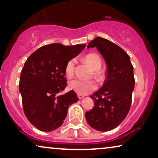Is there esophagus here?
Returning a JSON list of instances; mask_svg holds the SVG:
<instances>
[{"mask_svg": "<svg viewBox=\"0 0 158 158\" xmlns=\"http://www.w3.org/2000/svg\"><path fill=\"white\" fill-rule=\"evenodd\" d=\"M77 97H78L79 99H82L84 97V96H83V95H81V94H77Z\"/></svg>", "mask_w": 158, "mask_h": 158, "instance_id": "1", "label": "esophagus"}]
</instances>
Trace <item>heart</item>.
<instances>
[{"instance_id": "heart-1", "label": "heart", "mask_w": 158, "mask_h": 158, "mask_svg": "<svg viewBox=\"0 0 158 158\" xmlns=\"http://www.w3.org/2000/svg\"><path fill=\"white\" fill-rule=\"evenodd\" d=\"M84 60L93 70H96V73H95L96 76L98 78H100L101 75L98 70H100L102 65L101 58L95 54H89L85 56ZM75 63H76V60L75 58H73L67 62L65 68H64V73L67 77H71L74 74ZM68 86L71 90H75L77 94H86L92 90H96L97 84L94 81H86L78 78H75L69 82Z\"/></svg>"}]
</instances>
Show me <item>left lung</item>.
I'll return each instance as SVG.
<instances>
[{"instance_id":"8db88e82","label":"left lung","mask_w":158,"mask_h":158,"mask_svg":"<svg viewBox=\"0 0 158 158\" xmlns=\"http://www.w3.org/2000/svg\"><path fill=\"white\" fill-rule=\"evenodd\" d=\"M96 47L106 63V78L102 88L90 96L93 109L85 113L92 128L107 131L118 127L130 109L135 88L133 66L124 49L111 41L96 37L88 48Z\"/></svg>"}]
</instances>
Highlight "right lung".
<instances>
[{
	"instance_id": "obj_1",
	"label": "right lung",
	"mask_w": 158,
	"mask_h": 158,
	"mask_svg": "<svg viewBox=\"0 0 158 158\" xmlns=\"http://www.w3.org/2000/svg\"><path fill=\"white\" fill-rule=\"evenodd\" d=\"M85 47L54 43L40 47L26 61L21 73L19 91L25 116L40 130L52 131L60 127L69 106L78 101L73 90L60 96L57 94L67 86V62Z\"/></svg>"
}]
</instances>
